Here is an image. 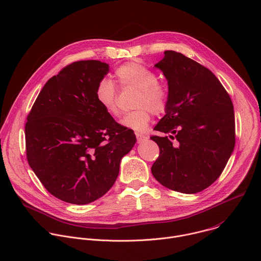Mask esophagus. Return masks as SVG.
Masks as SVG:
<instances>
[{
    "label": "esophagus",
    "instance_id": "esophagus-1",
    "mask_svg": "<svg viewBox=\"0 0 261 261\" xmlns=\"http://www.w3.org/2000/svg\"><path fill=\"white\" fill-rule=\"evenodd\" d=\"M136 137H137V140H138V142H139V143H142V142H144L145 140L147 139V137H146V136H144V135H142V134H136Z\"/></svg>",
    "mask_w": 261,
    "mask_h": 261
}]
</instances>
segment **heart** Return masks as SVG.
Here are the masks:
<instances>
[{
    "label": "heart",
    "mask_w": 261,
    "mask_h": 261,
    "mask_svg": "<svg viewBox=\"0 0 261 261\" xmlns=\"http://www.w3.org/2000/svg\"><path fill=\"white\" fill-rule=\"evenodd\" d=\"M114 77L121 88L132 87L139 92L135 103L138 109L125 114L120 123L135 132H144L152 113L159 115L166 111L169 99L168 87L156 79V74L151 69L135 62L118 67ZM95 98L97 103L109 115L113 117L119 115L118 92L111 80L107 78L100 80L95 90Z\"/></svg>",
    "instance_id": "b5f03b06"
}]
</instances>
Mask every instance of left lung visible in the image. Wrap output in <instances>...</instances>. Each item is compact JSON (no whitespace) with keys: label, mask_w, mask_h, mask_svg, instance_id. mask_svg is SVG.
I'll use <instances>...</instances> for the list:
<instances>
[{"label":"left lung","mask_w":261,"mask_h":261,"mask_svg":"<svg viewBox=\"0 0 261 261\" xmlns=\"http://www.w3.org/2000/svg\"><path fill=\"white\" fill-rule=\"evenodd\" d=\"M159 68L168 82L166 115L151 136L160 154L151 172L163 186L196 193L213 184L225 169L235 145L232 100L206 67L175 51H165Z\"/></svg>","instance_id":"obj_1"}]
</instances>
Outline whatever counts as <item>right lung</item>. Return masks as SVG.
Returning a JSON list of instances; mask_svg holds the SVG:
<instances>
[{
	"label": "right lung",
	"instance_id": "add662e5",
	"mask_svg": "<svg viewBox=\"0 0 261 261\" xmlns=\"http://www.w3.org/2000/svg\"><path fill=\"white\" fill-rule=\"evenodd\" d=\"M109 68L99 61L68 65L48 80L27 116L28 163L52 195L70 204L105 195L137 140L96 101Z\"/></svg>",
	"mask_w": 261,
	"mask_h": 261
}]
</instances>
